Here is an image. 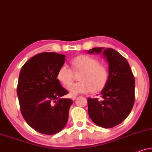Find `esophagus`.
<instances>
[{"mask_svg":"<svg viewBox=\"0 0 152 152\" xmlns=\"http://www.w3.org/2000/svg\"><path fill=\"white\" fill-rule=\"evenodd\" d=\"M76 97H77L76 96H72V99L73 100H74L76 98Z\"/></svg>","mask_w":152,"mask_h":152,"instance_id":"esophagus-1","label":"esophagus"}]
</instances>
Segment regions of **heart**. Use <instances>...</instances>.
<instances>
[{"instance_id":"b5f03b06","label":"heart","mask_w":152,"mask_h":152,"mask_svg":"<svg viewBox=\"0 0 152 152\" xmlns=\"http://www.w3.org/2000/svg\"><path fill=\"white\" fill-rule=\"evenodd\" d=\"M72 66L75 72H80L79 82L72 83L67 87L71 95L87 93L91 90L98 91L105 85L108 79V71L105 66L100 64L97 59L89 56H78L72 61ZM72 70L63 65L57 72V79L65 86L72 81Z\"/></svg>"}]
</instances>
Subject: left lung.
Returning <instances> with one entry per match:
<instances>
[{"label":"left lung","instance_id":"8db88e82","mask_svg":"<svg viewBox=\"0 0 152 152\" xmlns=\"http://www.w3.org/2000/svg\"><path fill=\"white\" fill-rule=\"evenodd\" d=\"M87 53L102 54L109 65L108 79L100 97L87 99L89 116L98 126L114 127L127 118L132 110L135 79L127 61L117 51L94 48Z\"/></svg>","mask_w":152,"mask_h":152}]
</instances>
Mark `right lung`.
Segmentation results:
<instances>
[{"mask_svg": "<svg viewBox=\"0 0 152 152\" xmlns=\"http://www.w3.org/2000/svg\"><path fill=\"white\" fill-rule=\"evenodd\" d=\"M65 56L44 52L34 56L22 67L17 94L23 118L39 133L53 135L65 127L71 99L61 98L68 94L57 79Z\"/></svg>", "mask_w": 152, "mask_h": 152, "instance_id": "right-lung-1", "label": "right lung"}]
</instances>
